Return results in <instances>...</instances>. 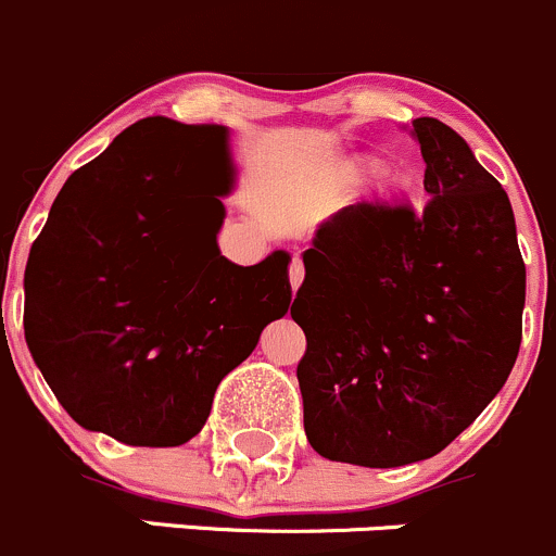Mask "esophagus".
<instances>
[{
    "instance_id": "esophagus-1",
    "label": "esophagus",
    "mask_w": 556,
    "mask_h": 556,
    "mask_svg": "<svg viewBox=\"0 0 556 556\" xmlns=\"http://www.w3.org/2000/svg\"><path fill=\"white\" fill-rule=\"evenodd\" d=\"M302 278H305V267H302L300 254H294V256H291V265H289V283H291V291L300 289Z\"/></svg>"
}]
</instances>
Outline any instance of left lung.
I'll return each instance as SVG.
<instances>
[{
	"label": "left lung",
	"mask_w": 556,
	"mask_h": 556,
	"mask_svg": "<svg viewBox=\"0 0 556 556\" xmlns=\"http://www.w3.org/2000/svg\"><path fill=\"white\" fill-rule=\"evenodd\" d=\"M428 203H356L302 254L291 318L305 433L318 455L366 468L426 460L460 437L511 375L525 262L508 194L466 141L412 119Z\"/></svg>",
	"instance_id": "1"
}]
</instances>
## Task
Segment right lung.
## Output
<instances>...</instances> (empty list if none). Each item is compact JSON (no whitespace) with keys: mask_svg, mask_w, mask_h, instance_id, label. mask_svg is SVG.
I'll return each mask as SVG.
<instances>
[{"mask_svg":"<svg viewBox=\"0 0 556 556\" xmlns=\"http://www.w3.org/2000/svg\"><path fill=\"white\" fill-rule=\"evenodd\" d=\"M225 125L147 117L61 187L26 265L28 351L88 431L134 447L198 437L227 371L291 302L289 254H219Z\"/></svg>","mask_w":556,"mask_h":556,"instance_id":"add662e5","label":"right lung"}]
</instances>
